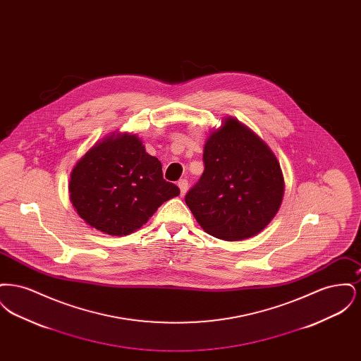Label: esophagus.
<instances>
[{"mask_svg": "<svg viewBox=\"0 0 361 361\" xmlns=\"http://www.w3.org/2000/svg\"><path fill=\"white\" fill-rule=\"evenodd\" d=\"M177 185H178V188H180L181 196H184L185 192H187V189H188V181H187V180H180V181L177 183Z\"/></svg>", "mask_w": 361, "mask_h": 361, "instance_id": "34e87169", "label": "esophagus"}]
</instances>
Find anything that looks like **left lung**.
<instances>
[{"mask_svg":"<svg viewBox=\"0 0 361 361\" xmlns=\"http://www.w3.org/2000/svg\"><path fill=\"white\" fill-rule=\"evenodd\" d=\"M204 172L185 203L207 234L224 240L257 235L274 219L284 196V177L269 146L227 116L209 133Z\"/></svg>","mask_w":361,"mask_h":361,"instance_id":"left-lung-1","label":"left lung"}]
</instances>
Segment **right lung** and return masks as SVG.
Wrapping results in <instances>:
<instances>
[{
	"label": "right lung",
	"instance_id": "add662e5",
	"mask_svg": "<svg viewBox=\"0 0 361 361\" xmlns=\"http://www.w3.org/2000/svg\"><path fill=\"white\" fill-rule=\"evenodd\" d=\"M70 202L90 227L128 235L158 207L180 195L162 177V165L130 133H112L94 143L70 173Z\"/></svg>",
	"mask_w": 361,
	"mask_h": 361
}]
</instances>
